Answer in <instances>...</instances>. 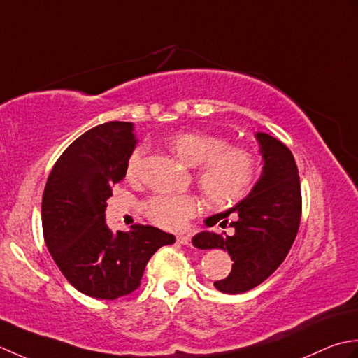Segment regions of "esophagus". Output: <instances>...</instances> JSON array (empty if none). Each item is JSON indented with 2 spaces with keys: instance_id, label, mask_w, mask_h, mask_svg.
Here are the masks:
<instances>
[{
  "instance_id": "34e87169",
  "label": "esophagus",
  "mask_w": 358,
  "mask_h": 358,
  "mask_svg": "<svg viewBox=\"0 0 358 358\" xmlns=\"http://www.w3.org/2000/svg\"><path fill=\"white\" fill-rule=\"evenodd\" d=\"M189 241H192V238H189L188 235H179L178 236V243L182 244V245H189Z\"/></svg>"
}]
</instances>
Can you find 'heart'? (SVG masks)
<instances>
[{"label": "heart", "instance_id": "1", "mask_svg": "<svg viewBox=\"0 0 358 358\" xmlns=\"http://www.w3.org/2000/svg\"><path fill=\"white\" fill-rule=\"evenodd\" d=\"M169 147L189 169L201 166L198 184L206 199L213 206L229 207L249 193L255 179V160L250 152L229 147L224 138L198 131H182L171 136ZM142 156V147L136 148L129 156V174L138 169ZM199 210L201 202L192 194L156 196L145 206L150 220L165 229L184 227Z\"/></svg>", "mask_w": 358, "mask_h": 358}]
</instances>
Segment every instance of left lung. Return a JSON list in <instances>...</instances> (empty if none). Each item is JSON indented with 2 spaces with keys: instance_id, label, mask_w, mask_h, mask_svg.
Wrapping results in <instances>:
<instances>
[{
  "instance_id": "left-lung-1",
  "label": "left lung",
  "mask_w": 358,
  "mask_h": 358,
  "mask_svg": "<svg viewBox=\"0 0 358 358\" xmlns=\"http://www.w3.org/2000/svg\"><path fill=\"white\" fill-rule=\"evenodd\" d=\"M255 138L262 160L257 184L236 206L203 221L207 227L217 222L225 227L233 216V233L203 230L192 239L196 249L227 250L233 259L230 275L215 282L222 294H243L267 280L286 259L300 227L301 188L294 155L271 134L257 133Z\"/></svg>"
}]
</instances>
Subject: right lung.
<instances>
[{
    "mask_svg": "<svg viewBox=\"0 0 358 358\" xmlns=\"http://www.w3.org/2000/svg\"><path fill=\"white\" fill-rule=\"evenodd\" d=\"M137 138L131 122H108L72 142L50 171L43 235L66 280L82 294L115 300L141 284L148 259L176 238L151 225L113 231L105 221L113 187L125 178Z\"/></svg>",
    "mask_w": 358,
    "mask_h": 358,
    "instance_id": "1",
    "label": "right lung"
}]
</instances>
